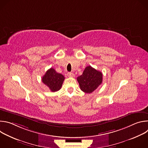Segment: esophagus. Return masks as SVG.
<instances>
[{
  "mask_svg": "<svg viewBox=\"0 0 148 148\" xmlns=\"http://www.w3.org/2000/svg\"><path fill=\"white\" fill-rule=\"evenodd\" d=\"M67 75L69 77H74V74L73 73H68Z\"/></svg>",
  "mask_w": 148,
  "mask_h": 148,
  "instance_id": "obj_1",
  "label": "esophagus"
}]
</instances>
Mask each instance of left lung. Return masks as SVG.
Here are the masks:
<instances>
[{"mask_svg": "<svg viewBox=\"0 0 148 148\" xmlns=\"http://www.w3.org/2000/svg\"><path fill=\"white\" fill-rule=\"evenodd\" d=\"M80 89L84 92L90 94L95 91L102 82V73L92 68L87 66L82 74L77 78Z\"/></svg>", "mask_w": 148, "mask_h": 148, "instance_id": "8db88e82", "label": "left lung"}]
</instances>
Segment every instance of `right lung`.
<instances>
[{"instance_id":"obj_1","label":"right lung","mask_w":148,"mask_h":148,"mask_svg":"<svg viewBox=\"0 0 148 148\" xmlns=\"http://www.w3.org/2000/svg\"><path fill=\"white\" fill-rule=\"evenodd\" d=\"M64 79V75L57 73L54 69L51 68L43 75L42 81L51 91L56 92L60 90Z\"/></svg>"}]
</instances>
